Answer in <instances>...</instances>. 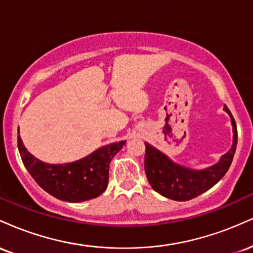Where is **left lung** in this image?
<instances>
[{"instance_id": "obj_1", "label": "left lung", "mask_w": 253, "mask_h": 253, "mask_svg": "<svg viewBox=\"0 0 253 253\" xmlns=\"http://www.w3.org/2000/svg\"><path fill=\"white\" fill-rule=\"evenodd\" d=\"M223 109L231 117L233 125V145L226 155L221 157L219 163L205 170H191L172 163L161 151L156 150L150 144L145 151V172L151 187L157 193L175 201H188L211 189L227 172L237 147V126L227 107Z\"/></svg>"}]
</instances>
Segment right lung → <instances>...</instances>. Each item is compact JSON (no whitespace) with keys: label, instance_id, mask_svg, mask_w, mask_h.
Segmentation results:
<instances>
[{"label":"right lung","instance_id":"right-lung-1","mask_svg":"<svg viewBox=\"0 0 253 253\" xmlns=\"http://www.w3.org/2000/svg\"><path fill=\"white\" fill-rule=\"evenodd\" d=\"M126 141L101 147L80 161L68 164H46L32 156L17 138L22 163L43 190L66 202H82L100 196L107 189L109 163Z\"/></svg>","mask_w":253,"mask_h":253}]
</instances>
